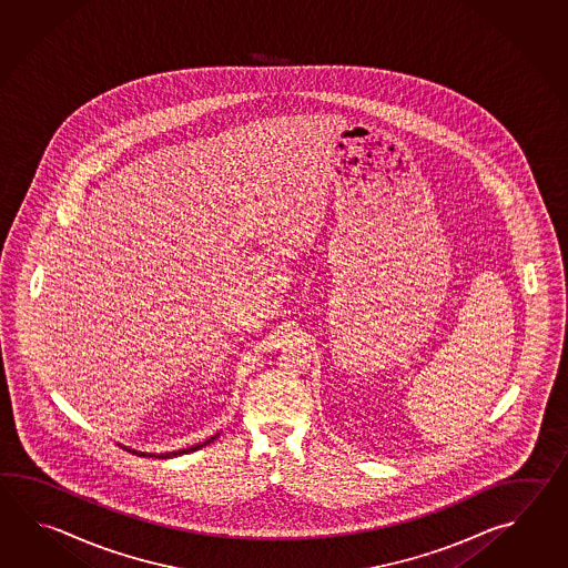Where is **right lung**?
<instances>
[{
  "label": "right lung",
  "instance_id": "1",
  "mask_svg": "<svg viewBox=\"0 0 568 568\" xmlns=\"http://www.w3.org/2000/svg\"><path fill=\"white\" fill-rule=\"evenodd\" d=\"M217 435L211 436V438H206L205 443H199V445H193V447L181 448V450H172V453H142V450H135V448H128L130 453H135V455H140V457H156V459H172V457H179V455H184V453H193V450H199L201 447H205L209 443H213Z\"/></svg>",
  "mask_w": 568,
  "mask_h": 568
}]
</instances>
